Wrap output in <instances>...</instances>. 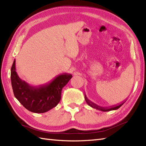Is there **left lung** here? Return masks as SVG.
I'll return each mask as SVG.
<instances>
[{"mask_svg":"<svg viewBox=\"0 0 146 146\" xmlns=\"http://www.w3.org/2000/svg\"><path fill=\"white\" fill-rule=\"evenodd\" d=\"M85 101H86V102L87 103V104L88 105H90L91 107L95 108V109H97V110H100V111H111V110H117L119 108H120L121 106L125 103V102H126V100H124V101L122 102L121 104H119L116 105L111 106V107H100V106L96 105V104L92 102V101L90 100L89 99H88V98L85 94Z\"/></svg>","mask_w":146,"mask_h":146,"instance_id":"left-lung-1","label":"left lung"}]
</instances>
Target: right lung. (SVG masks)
<instances>
[{
	"instance_id": "add662e5",
	"label": "right lung",
	"mask_w": 146,
	"mask_h": 146,
	"mask_svg": "<svg viewBox=\"0 0 146 146\" xmlns=\"http://www.w3.org/2000/svg\"><path fill=\"white\" fill-rule=\"evenodd\" d=\"M72 77L64 73L44 85L32 86L21 80L16 71V60L11 69V82L15 98L29 111L43 113L55 107L60 102L63 88Z\"/></svg>"
}]
</instances>
